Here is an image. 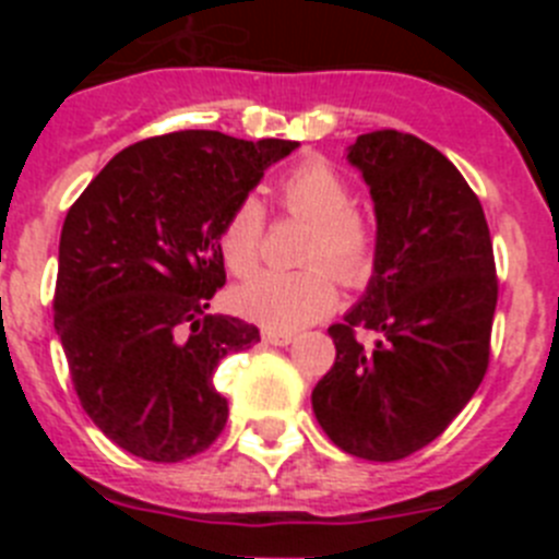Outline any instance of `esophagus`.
I'll return each mask as SVG.
<instances>
[{"label":"esophagus","mask_w":559,"mask_h":559,"mask_svg":"<svg viewBox=\"0 0 559 559\" xmlns=\"http://www.w3.org/2000/svg\"><path fill=\"white\" fill-rule=\"evenodd\" d=\"M263 341L271 344V347H288L294 335L290 333H280V330H263Z\"/></svg>","instance_id":"esophagus-1"}]
</instances>
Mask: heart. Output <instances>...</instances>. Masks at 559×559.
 <instances>
[{"label": "heart", "mask_w": 559, "mask_h": 559, "mask_svg": "<svg viewBox=\"0 0 559 559\" xmlns=\"http://www.w3.org/2000/svg\"><path fill=\"white\" fill-rule=\"evenodd\" d=\"M280 201L290 215L310 221L305 263H324L341 283L360 285L372 271V229L353 210V192L338 173L319 159L294 167L280 185ZM263 210L251 199L240 201L221 229L218 246L231 274L246 276L260 263L263 251ZM237 310L269 330H299L333 310L335 288L328 271L308 269L299 274L263 271L235 290Z\"/></svg>", "instance_id": "1"}]
</instances>
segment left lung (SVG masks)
I'll use <instances>...</instances> for the list:
<instances>
[{"label":"left lung","instance_id":"obj_1","mask_svg":"<svg viewBox=\"0 0 559 559\" xmlns=\"http://www.w3.org/2000/svg\"><path fill=\"white\" fill-rule=\"evenodd\" d=\"M347 162L374 204L372 276L328 330L335 364L310 400L341 451L394 462L433 442L476 394L490 360L496 260L476 192L437 147L374 131L347 147Z\"/></svg>","mask_w":559,"mask_h":559}]
</instances>
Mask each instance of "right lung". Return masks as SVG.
Segmentation results:
<instances>
[{
  "label": "right lung",
  "instance_id": "right-lung-1",
  "mask_svg": "<svg viewBox=\"0 0 559 559\" xmlns=\"http://www.w3.org/2000/svg\"><path fill=\"white\" fill-rule=\"evenodd\" d=\"M299 142L176 131L136 142L67 212L56 330L83 412L114 445L181 462L224 431L212 374L260 330L206 316L226 271V218Z\"/></svg>",
  "mask_w": 559,
  "mask_h": 559
}]
</instances>
